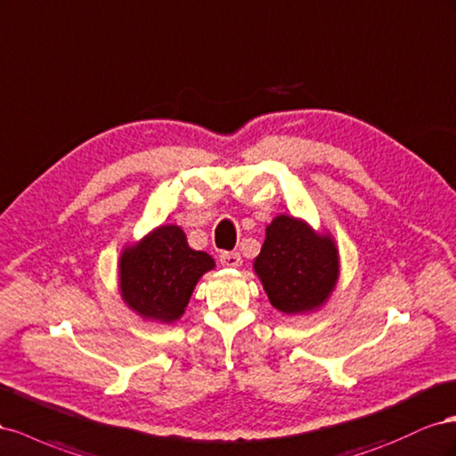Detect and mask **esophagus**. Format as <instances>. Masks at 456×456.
<instances>
[{
    "label": "esophagus",
    "instance_id": "34e87169",
    "mask_svg": "<svg viewBox=\"0 0 456 456\" xmlns=\"http://www.w3.org/2000/svg\"><path fill=\"white\" fill-rule=\"evenodd\" d=\"M219 262L225 267H239L242 264V257L239 252H221L219 254Z\"/></svg>",
    "mask_w": 456,
    "mask_h": 456
}]
</instances>
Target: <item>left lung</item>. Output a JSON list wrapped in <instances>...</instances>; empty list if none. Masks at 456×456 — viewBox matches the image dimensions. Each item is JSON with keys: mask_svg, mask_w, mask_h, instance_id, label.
Wrapping results in <instances>:
<instances>
[{"mask_svg": "<svg viewBox=\"0 0 456 456\" xmlns=\"http://www.w3.org/2000/svg\"><path fill=\"white\" fill-rule=\"evenodd\" d=\"M254 269L271 305L286 315H297L329 300L340 275V257L330 235H321L305 221L282 214L267 225Z\"/></svg>", "mask_w": 456, "mask_h": 456, "instance_id": "obj_1", "label": "left lung"}]
</instances>
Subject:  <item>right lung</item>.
I'll list each match as a JSON object with an SVG mask.
<instances>
[{"instance_id":"obj_1","label":"right lung","mask_w":456,"mask_h":456,"mask_svg":"<svg viewBox=\"0 0 456 456\" xmlns=\"http://www.w3.org/2000/svg\"><path fill=\"white\" fill-rule=\"evenodd\" d=\"M214 267L210 254L187 244L183 229L160 225L122 252V300L142 319L170 324L185 314L194 286Z\"/></svg>"}]
</instances>
